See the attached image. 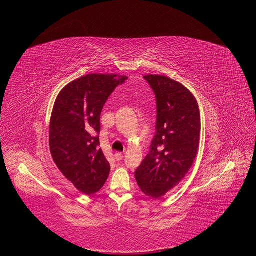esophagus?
I'll return each mask as SVG.
<instances>
[{
    "instance_id": "1",
    "label": "esophagus",
    "mask_w": 256,
    "mask_h": 256,
    "mask_svg": "<svg viewBox=\"0 0 256 256\" xmlns=\"http://www.w3.org/2000/svg\"><path fill=\"white\" fill-rule=\"evenodd\" d=\"M115 158H116V160H118V161L122 160L124 154H122V152H116V154H115Z\"/></svg>"
}]
</instances>
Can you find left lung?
<instances>
[{
    "instance_id": "left-lung-1",
    "label": "left lung",
    "mask_w": 256,
    "mask_h": 256,
    "mask_svg": "<svg viewBox=\"0 0 256 256\" xmlns=\"http://www.w3.org/2000/svg\"><path fill=\"white\" fill-rule=\"evenodd\" d=\"M156 95V134L150 152L136 168V180L144 194L159 198L180 184L196 160L200 116L192 92L164 76L148 74Z\"/></svg>"
}]
</instances>
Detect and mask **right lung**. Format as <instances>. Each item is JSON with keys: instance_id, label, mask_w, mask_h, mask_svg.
<instances>
[{"instance_id": "obj_1", "label": "right lung", "mask_w": 256, "mask_h": 256, "mask_svg": "<svg viewBox=\"0 0 256 256\" xmlns=\"http://www.w3.org/2000/svg\"><path fill=\"white\" fill-rule=\"evenodd\" d=\"M128 79L90 74L60 90L50 120V150L60 171L85 194L102 188L110 164L99 147L100 114L113 90Z\"/></svg>"}]
</instances>
